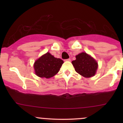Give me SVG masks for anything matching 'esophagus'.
Instances as JSON below:
<instances>
[{
	"label": "esophagus",
	"mask_w": 123,
	"mask_h": 123,
	"mask_svg": "<svg viewBox=\"0 0 123 123\" xmlns=\"http://www.w3.org/2000/svg\"><path fill=\"white\" fill-rule=\"evenodd\" d=\"M65 61H70V59L68 58V59H66V60H65Z\"/></svg>",
	"instance_id": "obj_1"
}]
</instances>
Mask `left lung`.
I'll return each mask as SVG.
<instances>
[{
  "label": "left lung",
  "mask_w": 123,
  "mask_h": 123,
  "mask_svg": "<svg viewBox=\"0 0 123 123\" xmlns=\"http://www.w3.org/2000/svg\"><path fill=\"white\" fill-rule=\"evenodd\" d=\"M76 60L72 62L76 72L85 77H90L95 74L98 63L88 54L81 53L76 56Z\"/></svg>",
  "instance_id": "1"
}]
</instances>
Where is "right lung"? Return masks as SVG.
<instances>
[{"mask_svg": "<svg viewBox=\"0 0 123 123\" xmlns=\"http://www.w3.org/2000/svg\"><path fill=\"white\" fill-rule=\"evenodd\" d=\"M63 63L62 60L56 58L51 54L47 53L35 62V73L40 77L50 78L58 72Z\"/></svg>", "mask_w": 123, "mask_h": 123, "instance_id": "add662e5", "label": "right lung"}]
</instances>
